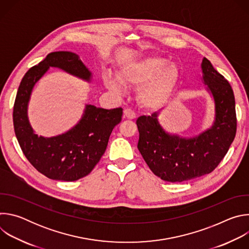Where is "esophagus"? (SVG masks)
Segmentation results:
<instances>
[{
  "label": "esophagus",
  "instance_id": "34e87169",
  "mask_svg": "<svg viewBox=\"0 0 249 249\" xmlns=\"http://www.w3.org/2000/svg\"><path fill=\"white\" fill-rule=\"evenodd\" d=\"M124 118H127V119H134L136 118V113L135 111H133L132 109L130 108H127L124 110Z\"/></svg>",
  "mask_w": 249,
  "mask_h": 249
}]
</instances>
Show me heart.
Segmentation results:
<instances>
[{"label": "heart", "instance_id": "1", "mask_svg": "<svg viewBox=\"0 0 249 249\" xmlns=\"http://www.w3.org/2000/svg\"><path fill=\"white\" fill-rule=\"evenodd\" d=\"M160 56H152L125 65L117 74L120 83L138 89L140 102L146 107L156 108L162 105L171 94L178 80V69ZM105 85L113 92H122L120 84L110 76L104 79Z\"/></svg>", "mask_w": 249, "mask_h": 249}]
</instances>
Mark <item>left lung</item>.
<instances>
[{"label": "left lung", "mask_w": 249, "mask_h": 249, "mask_svg": "<svg viewBox=\"0 0 249 249\" xmlns=\"http://www.w3.org/2000/svg\"><path fill=\"white\" fill-rule=\"evenodd\" d=\"M203 80L215 100L214 125L194 138L169 135L157 113L140 116L138 149L155 175L164 181L182 182L214 170L227 155L236 133L233 90L230 83L204 58Z\"/></svg>", "instance_id": "obj_1"}]
</instances>
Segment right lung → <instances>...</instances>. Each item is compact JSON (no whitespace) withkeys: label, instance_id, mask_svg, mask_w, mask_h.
Instances as JSON below:
<instances>
[{"label":"right lung","instance_id":"obj_1","mask_svg":"<svg viewBox=\"0 0 249 249\" xmlns=\"http://www.w3.org/2000/svg\"><path fill=\"white\" fill-rule=\"evenodd\" d=\"M49 67L89 81L91 74L79 55L59 51L46 56L23 76L16 96L13 120L17 139L28 161L50 179L75 181L87 176L104 154L113 128L121 122L123 109L87 105L81 121L65 134L44 138L35 134L27 119V103L36 82Z\"/></svg>","mask_w":249,"mask_h":249}]
</instances>
